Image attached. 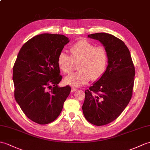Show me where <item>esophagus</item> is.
I'll use <instances>...</instances> for the list:
<instances>
[{
  "mask_svg": "<svg viewBox=\"0 0 150 150\" xmlns=\"http://www.w3.org/2000/svg\"><path fill=\"white\" fill-rule=\"evenodd\" d=\"M76 90H77V89H76V88H71V92L74 93V92L76 91Z\"/></svg>",
  "mask_w": 150,
  "mask_h": 150,
  "instance_id": "obj_1",
  "label": "esophagus"
}]
</instances>
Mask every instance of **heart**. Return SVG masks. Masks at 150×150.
<instances>
[{
  "label": "heart",
  "instance_id": "1",
  "mask_svg": "<svg viewBox=\"0 0 150 150\" xmlns=\"http://www.w3.org/2000/svg\"><path fill=\"white\" fill-rule=\"evenodd\" d=\"M71 57L64 51H61L57 56V64L61 70L68 74L73 69L74 62L79 61V70L72 73L64 79L66 84L79 87L86 84L90 80L97 81L105 73L108 55L102 47H96L86 40L77 41L70 48Z\"/></svg>",
  "mask_w": 150,
  "mask_h": 150
}]
</instances>
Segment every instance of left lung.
Returning a JSON list of instances; mask_svg holds the SVG:
<instances>
[{
	"label": "left lung",
	"instance_id": "1",
	"mask_svg": "<svg viewBox=\"0 0 150 150\" xmlns=\"http://www.w3.org/2000/svg\"><path fill=\"white\" fill-rule=\"evenodd\" d=\"M88 38L98 40L108 55V66L102 77L85 91L83 114L96 126L110 123L120 116L132 98L135 68L130 51L123 41L100 33Z\"/></svg>",
	"mask_w": 150,
	"mask_h": 150
}]
</instances>
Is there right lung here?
<instances>
[{"label":"right lung","mask_w":150,"mask_h":150,"mask_svg":"<svg viewBox=\"0 0 150 150\" xmlns=\"http://www.w3.org/2000/svg\"><path fill=\"white\" fill-rule=\"evenodd\" d=\"M69 39L62 34H41L31 38L19 51L13 67L15 98L25 116L40 125L54 121L69 95L62 79L57 56Z\"/></svg>","instance_id":"1"}]
</instances>
